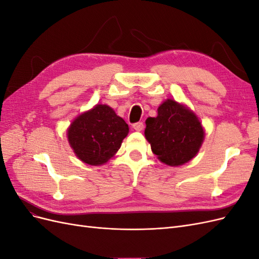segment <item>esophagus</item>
<instances>
[{
    "label": "esophagus",
    "mask_w": 259,
    "mask_h": 259,
    "mask_svg": "<svg viewBox=\"0 0 259 259\" xmlns=\"http://www.w3.org/2000/svg\"><path fill=\"white\" fill-rule=\"evenodd\" d=\"M133 127H134V130L137 132H142L145 127V125L143 122H137L135 124H133Z\"/></svg>",
    "instance_id": "34e87169"
}]
</instances>
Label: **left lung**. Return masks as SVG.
I'll list each match as a JSON object with an SVG mask.
<instances>
[{
	"label": "left lung",
	"instance_id": "8db88e82",
	"mask_svg": "<svg viewBox=\"0 0 259 259\" xmlns=\"http://www.w3.org/2000/svg\"><path fill=\"white\" fill-rule=\"evenodd\" d=\"M204 130L189 108L166 99L158 108V115L146 120L145 137L152 152L169 166L192 160L204 140Z\"/></svg>",
	"mask_w": 259,
	"mask_h": 259
}]
</instances>
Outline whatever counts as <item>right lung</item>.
<instances>
[{
    "instance_id": "add662e5",
    "label": "right lung",
    "mask_w": 259,
    "mask_h": 259,
    "mask_svg": "<svg viewBox=\"0 0 259 259\" xmlns=\"http://www.w3.org/2000/svg\"><path fill=\"white\" fill-rule=\"evenodd\" d=\"M128 125L113 109L96 105L76 116L67 136L73 152L89 165H103L119 150L128 134Z\"/></svg>"
}]
</instances>
